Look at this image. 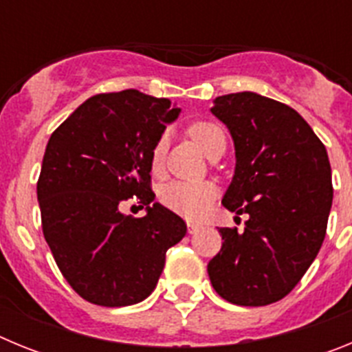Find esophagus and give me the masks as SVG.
<instances>
[{
  "label": "esophagus",
  "mask_w": 352,
  "mask_h": 352,
  "mask_svg": "<svg viewBox=\"0 0 352 352\" xmlns=\"http://www.w3.org/2000/svg\"><path fill=\"white\" fill-rule=\"evenodd\" d=\"M199 229H201V226H199V223L188 222V232H190V234H195V232H197Z\"/></svg>",
  "instance_id": "1"
}]
</instances>
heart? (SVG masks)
I'll return each mask as SVG.
<instances>
[{"label": "heart", "mask_w": 352, "mask_h": 352, "mask_svg": "<svg viewBox=\"0 0 352 352\" xmlns=\"http://www.w3.org/2000/svg\"><path fill=\"white\" fill-rule=\"evenodd\" d=\"M190 138L204 153L210 155L211 149L219 142L226 141L223 130L211 121H197L188 129ZM167 151V138L162 135L151 151V167L155 173L162 169ZM217 188L211 183H188V182H170L162 186L160 201L167 210L182 214L185 219H199L208 211L213 203Z\"/></svg>", "instance_id": "1"}]
</instances>
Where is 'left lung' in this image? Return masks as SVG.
Returning a JSON list of instances; mask_svg holds the SVG:
<instances>
[{
  "instance_id": "1",
  "label": "left lung",
  "mask_w": 352,
  "mask_h": 352,
  "mask_svg": "<svg viewBox=\"0 0 352 352\" xmlns=\"http://www.w3.org/2000/svg\"><path fill=\"white\" fill-rule=\"evenodd\" d=\"M211 113L234 141L222 204L248 220L241 232L220 229L223 243L208 275L223 300L264 307L287 296L324 241L333 201L328 153L294 109L268 96H217Z\"/></svg>"
}]
</instances>
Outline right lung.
<instances>
[{"label": "right lung", "mask_w": 352, "mask_h": 352, "mask_svg": "<svg viewBox=\"0 0 352 352\" xmlns=\"http://www.w3.org/2000/svg\"><path fill=\"white\" fill-rule=\"evenodd\" d=\"M182 109L138 89L95 95L52 132L36 183L43 238L72 289L89 303L126 307L153 292L166 252L186 223L155 203L151 151ZM138 195L146 214L119 203Z\"/></svg>", "instance_id": "add662e5"}]
</instances>
